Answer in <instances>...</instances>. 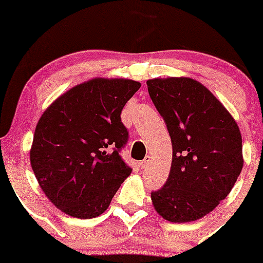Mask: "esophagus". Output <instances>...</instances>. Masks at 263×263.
<instances>
[{
    "instance_id": "1",
    "label": "esophagus",
    "mask_w": 263,
    "mask_h": 263,
    "mask_svg": "<svg viewBox=\"0 0 263 263\" xmlns=\"http://www.w3.org/2000/svg\"><path fill=\"white\" fill-rule=\"evenodd\" d=\"M150 163H151V158H150V156H146L144 160L140 161V166H141V169H145L146 166L150 165Z\"/></svg>"
}]
</instances>
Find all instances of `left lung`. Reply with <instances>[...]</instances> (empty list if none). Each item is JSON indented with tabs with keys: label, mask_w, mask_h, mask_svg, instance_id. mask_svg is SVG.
Listing matches in <instances>:
<instances>
[{
	"label": "left lung",
	"mask_w": 263,
	"mask_h": 263,
	"mask_svg": "<svg viewBox=\"0 0 263 263\" xmlns=\"http://www.w3.org/2000/svg\"><path fill=\"white\" fill-rule=\"evenodd\" d=\"M146 84L173 146L168 179L151 192L154 208L168 221H195L229 195L242 172L239 127L213 92L193 79Z\"/></svg>",
	"instance_id": "left-lung-1"
}]
</instances>
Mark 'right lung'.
I'll return each mask as SVG.
<instances>
[{
    "instance_id": "obj_1",
    "label": "right lung",
    "mask_w": 263,
    "mask_h": 263,
    "mask_svg": "<svg viewBox=\"0 0 263 263\" xmlns=\"http://www.w3.org/2000/svg\"><path fill=\"white\" fill-rule=\"evenodd\" d=\"M141 84L94 79L55 99L39 119L30 164L50 202L70 216L104 213L132 169L119 153L128 140L121 121Z\"/></svg>"
}]
</instances>
